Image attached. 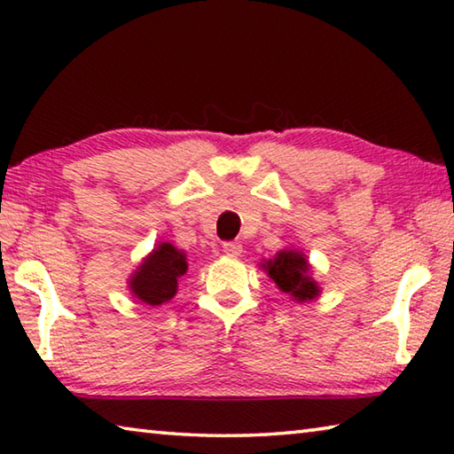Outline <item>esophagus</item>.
Masks as SVG:
<instances>
[{
	"label": "esophagus",
	"instance_id": "34e87169",
	"mask_svg": "<svg viewBox=\"0 0 454 454\" xmlns=\"http://www.w3.org/2000/svg\"><path fill=\"white\" fill-rule=\"evenodd\" d=\"M222 250H224V254L230 256V258H238L242 254V244L234 240V242H224V246H222Z\"/></svg>",
	"mask_w": 454,
	"mask_h": 454
}]
</instances>
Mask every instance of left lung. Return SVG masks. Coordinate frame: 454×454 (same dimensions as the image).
<instances>
[{
    "label": "left lung",
    "instance_id": "8db88e82",
    "mask_svg": "<svg viewBox=\"0 0 454 454\" xmlns=\"http://www.w3.org/2000/svg\"><path fill=\"white\" fill-rule=\"evenodd\" d=\"M258 266L292 301L309 302L320 296V284L314 280L312 264L302 250L282 248L270 260H262Z\"/></svg>",
    "mask_w": 454,
    "mask_h": 454
}]
</instances>
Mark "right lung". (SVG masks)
I'll list each match as a JSON object with an SVG mask.
<instances>
[{"label":"right lung","mask_w":454,"mask_h":454,"mask_svg":"<svg viewBox=\"0 0 454 454\" xmlns=\"http://www.w3.org/2000/svg\"><path fill=\"white\" fill-rule=\"evenodd\" d=\"M188 272V256L170 242L153 246L128 278V290L136 301L148 306L170 302L178 292V280Z\"/></svg>","instance_id":"1"}]
</instances>
